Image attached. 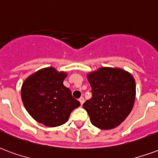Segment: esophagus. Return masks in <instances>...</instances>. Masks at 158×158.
<instances>
[{
  "label": "esophagus",
  "mask_w": 158,
  "mask_h": 158,
  "mask_svg": "<svg viewBox=\"0 0 158 158\" xmlns=\"http://www.w3.org/2000/svg\"><path fill=\"white\" fill-rule=\"evenodd\" d=\"M79 100L81 105H83V104H84V102H85V99H84V97H80Z\"/></svg>",
  "instance_id": "obj_1"
}]
</instances>
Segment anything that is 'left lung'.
<instances>
[{
    "instance_id": "1",
    "label": "left lung",
    "mask_w": 158,
    "mask_h": 158,
    "mask_svg": "<svg viewBox=\"0 0 158 158\" xmlns=\"http://www.w3.org/2000/svg\"><path fill=\"white\" fill-rule=\"evenodd\" d=\"M92 97L83 107L91 123L102 130L120 126L131 111L135 99L133 76L120 68L101 67L87 74Z\"/></svg>"
}]
</instances>
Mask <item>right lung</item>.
Here are the masks:
<instances>
[{"label":"right lung","mask_w":158,"mask_h":158,"mask_svg":"<svg viewBox=\"0 0 158 158\" xmlns=\"http://www.w3.org/2000/svg\"><path fill=\"white\" fill-rule=\"evenodd\" d=\"M67 73L53 67L39 69L24 80L21 89L23 105L39 123L55 127L67 122L71 112L80 106L64 85Z\"/></svg>","instance_id":"add662e5"}]
</instances>
